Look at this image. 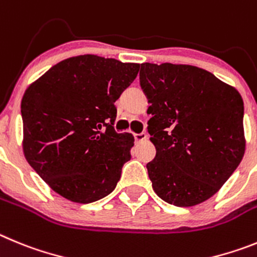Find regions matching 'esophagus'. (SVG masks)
Segmentation results:
<instances>
[{"label": "esophagus", "mask_w": 257, "mask_h": 257, "mask_svg": "<svg viewBox=\"0 0 257 257\" xmlns=\"http://www.w3.org/2000/svg\"><path fill=\"white\" fill-rule=\"evenodd\" d=\"M149 138V136H147V133H137L134 134V140L137 141V142H142V141H146Z\"/></svg>", "instance_id": "1"}]
</instances>
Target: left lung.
<instances>
[{
	"label": "left lung",
	"instance_id": "obj_1",
	"mask_svg": "<svg viewBox=\"0 0 257 257\" xmlns=\"http://www.w3.org/2000/svg\"><path fill=\"white\" fill-rule=\"evenodd\" d=\"M140 82L151 103L147 129L156 156L147 172L152 188L179 207L209 200L244 155L241 94L210 71L169 62L141 64Z\"/></svg>",
	"mask_w": 257,
	"mask_h": 257
}]
</instances>
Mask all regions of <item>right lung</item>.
I'll use <instances>...</instances> for the list:
<instances>
[{"mask_svg":"<svg viewBox=\"0 0 257 257\" xmlns=\"http://www.w3.org/2000/svg\"><path fill=\"white\" fill-rule=\"evenodd\" d=\"M138 70L140 64L80 55L52 66L25 91L24 156L66 200L91 203L116 187L134 137L115 132L114 102Z\"/></svg>","mask_w":257,"mask_h":257,"instance_id":"add662e5","label":"right lung"}]
</instances>
